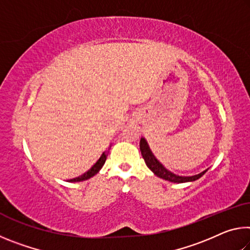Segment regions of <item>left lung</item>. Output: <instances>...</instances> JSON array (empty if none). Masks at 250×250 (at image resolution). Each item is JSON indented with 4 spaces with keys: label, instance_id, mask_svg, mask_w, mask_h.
I'll return each mask as SVG.
<instances>
[{
    "label": "left lung",
    "instance_id": "obj_1",
    "mask_svg": "<svg viewBox=\"0 0 250 250\" xmlns=\"http://www.w3.org/2000/svg\"><path fill=\"white\" fill-rule=\"evenodd\" d=\"M140 151L142 154V158L145 159V162L146 164V167L150 168V170L154 173L156 176L161 177V179L170 181V182H174V183H185V182H193L196 181L205 174L206 171H203L202 173L197 175H193V176H179L175 175L174 173H172L170 171H167L166 167H164L162 164H161L158 160H156L155 156L152 153L149 146H147V142L146 141L145 138H142L140 140Z\"/></svg>",
    "mask_w": 250,
    "mask_h": 250
}]
</instances>
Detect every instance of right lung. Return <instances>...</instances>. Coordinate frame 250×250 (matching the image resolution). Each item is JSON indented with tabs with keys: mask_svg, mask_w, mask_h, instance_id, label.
<instances>
[{
	"mask_svg": "<svg viewBox=\"0 0 250 250\" xmlns=\"http://www.w3.org/2000/svg\"><path fill=\"white\" fill-rule=\"evenodd\" d=\"M107 156H108L107 151H104V153L101 154V156L99 158V160L97 161V162L95 163V166H92V167L90 168L89 171H87V172L84 173V174H83V175H80V176H78V177H76V179H71V180H69V182H82V181H84V180L90 179V177H92L94 175H96L97 173H98V172L101 170V167H104V162H105V160H107Z\"/></svg>",
	"mask_w": 250,
	"mask_h": 250,
	"instance_id": "add662e5",
	"label": "right lung"
}]
</instances>
